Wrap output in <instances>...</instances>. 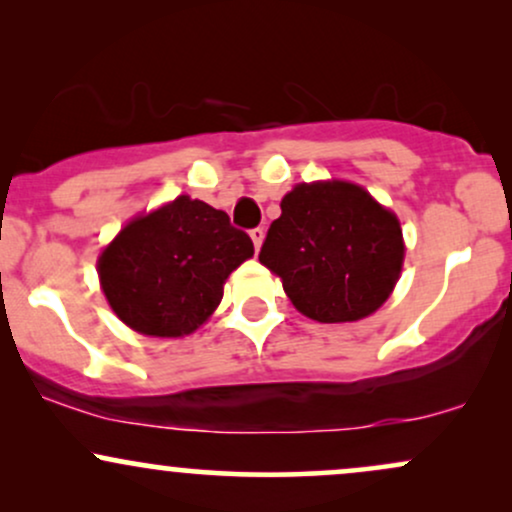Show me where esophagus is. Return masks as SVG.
<instances>
[{"label":"esophagus","instance_id":"34e87169","mask_svg":"<svg viewBox=\"0 0 512 512\" xmlns=\"http://www.w3.org/2000/svg\"><path fill=\"white\" fill-rule=\"evenodd\" d=\"M250 238H252V243H255V250H260V245L264 240V228H252Z\"/></svg>","mask_w":512,"mask_h":512}]
</instances>
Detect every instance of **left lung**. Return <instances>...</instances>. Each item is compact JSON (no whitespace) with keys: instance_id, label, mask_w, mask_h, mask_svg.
I'll return each instance as SVG.
<instances>
[{"instance_id":"1","label":"left lung","mask_w":512,"mask_h":512,"mask_svg":"<svg viewBox=\"0 0 512 512\" xmlns=\"http://www.w3.org/2000/svg\"><path fill=\"white\" fill-rule=\"evenodd\" d=\"M402 260L397 216L339 180L293 187L260 250L291 303L317 322L375 313L395 289Z\"/></svg>"}]
</instances>
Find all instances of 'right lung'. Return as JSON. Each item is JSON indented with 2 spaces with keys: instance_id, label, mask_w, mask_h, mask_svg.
I'll return each mask as SVG.
<instances>
[{
  "instance_id": "obj_1",
  "label": "right lung",
  "mask_w": 512,
  "mask_h": 512,
  "mask_svg": "<svg viewBox=\"0 0 512 512\" xmlns=\"http://www.w3.org/2000/svg\"><path fill=\"white\" fill-rule=\"evenodd\" d=\"M252 252L250 236L226 211L182 195L129 221L103 250L98 276L125 325L151 337H182L214 313L223 281Z\"/></svg>"
}]
</instances>
